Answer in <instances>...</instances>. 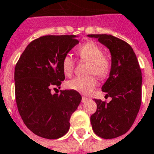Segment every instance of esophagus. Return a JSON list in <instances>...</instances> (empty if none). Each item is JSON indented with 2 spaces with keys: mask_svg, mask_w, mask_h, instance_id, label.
Segmentation results:
<instances>
[{
  "mask_svg": "<svg viewBox=\"0 0 154 154\" xmlns=\"http://www.w3.org/2000/svg\"><path fill=\"white\" fill-rule=\"evenodd\" d=\"M88 100V97H85V96H83L82 97V103H85L86 101Z\"/></svg>",
  "mask_w": 154,
  "mask_h": 154,
  "instance_id": "obj_1",
  "label": "esophagus"
}]
</instances>
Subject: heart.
<instances>
[{"instance_id": "heart-1", "label": "heart", "mask_w": 154, "mask_h": 154, "mask_svg": "<svg viewBox=\"0 0 154 154\" xmlns=\"http://www.w3.org/2000/svg\"><path fill=\"white\" fill-rule=\"evenodd\" d=\"M77 54L84 61L89 62L88 74H94L98 78L104 79L111 70L110 60L103 56V50L94 42H86L77 49ZM75 62L69 56H66L62 60V70L66 76H70L74 71ZM97 82L93 76L76 77L69 82L66 86L69 89L77 91L83 94H90L96 87Z\"/></svg>"}]
</instances>
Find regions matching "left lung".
<instances>
[{"instance_id": "obj_1", "label": "left lung", "mask_w": 154, "mask_h": 154, "mask_svg": "<svg viewBox=\"0 0 154 154\" xmlns=\"http://www.w3.org/2000/svg\"><path fill=\"white\" fill-rule=\"evenodd\" d=\"M111 53L109 77L102 91L112 97L109 103L94 99L96 112L90 122L94 133L103 139L125 134L134 123L141 104L142 73L133 48L127 42L108 34H89Z\"/></svg>"}]
</instances>
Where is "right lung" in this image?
<instances>
[{"instance_id":"obj_1","label":"right lung","mask_w":154,"mask_h":154,"mask_svg":"<svg viewBox=\"0 0 154 154\" xmlns=\"http://www.w3.org/2000/svg\"><path fill=\"white\" fill-rule=\"evenodd\" d=\"M75 35H48L31 42L14 69L15 98L21 118L33 134L55 140L68 132L82 97L77 91L51 93L65 79L62 60L79 43Z\"/></svg>"}]
</instances>
